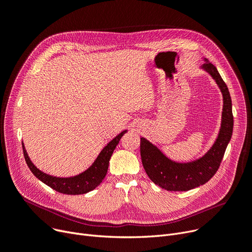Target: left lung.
Returning a JSON list of instances; mask_svg holds the SVG:
<instances>
[{
	"label": "left lung",
	"mask_w": 252,
	"mask_h": 252,
	"mask_svg": "<svg viewBox=\"0 0 252 252\" xmlns=\"http://www.w3.org/2000/svg\"><path fill=\"white\" fill-rule=\"evenodd\" d=\"M202 68H204L217 82L223 98L221 126L219 137L212 148L196 161L176 163L167 158L149 140L143 137L140 138V156L143 168L154 184L167 190H189L206 184L219 170L227 143L232 137L234 117L229 89L219 70L211 63L206 61Z\"/></svg>",
	"instance_id": "left-lung-1"
}]
</instances>
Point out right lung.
I'll use <instances>...</instances> for the list:
<instances>
[{
  "label": "right lung",
  "instance_id": "right-lung-1",
  "mask_svg": "<svg viewBox=\"0 0 252 252\" xmlns=\"http://www.w3.org/2000/svg\"><path fill=\"white\" fill-rule=\"evenodd\" d=\"M125 132L126 130L120 133L119 135H117L113 140L107 143L98 155L96 160L94 161V163L89 167V168L86 171H84L76 176L56 177L44 173L32 164L31 159L29 158L25 146H23L22 143L23 156H25L26 162L31 171L33 173V175L39 178L42 183H44L48 187L59 191V193L66 195L86 194L88 191L98 187L100 183L103 181V178L105 177L107 172V168H109V162L112 155L120 139H121Z\"/></svg>",
  "mask_w": 252,
  "mask_h": 252
}]
</instances>
